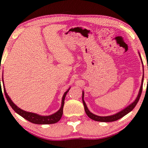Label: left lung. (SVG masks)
<instances>
[{
	"instance_id": "obj_1",
	"label": "left lung",
	"mask_w": 148,
	"mask_h": 148,
	"mask_svg": "<svg viewBox=\"0 0 148 148\" xmlns=\"http://www.w3.org/2000/svg\"><path fill=\"white\" fill-rule=\"evenodd\" d=\"M141 57V56H140ZM143 79H142V82H141V88H140L139 90V92H138V95L136 97V99H135V101L133 102L132 103H131L130 105H129L127 108H125V109H123V110H121V112L116 113V114H114V115H111V116H97L95 115V114H92V112H90V111L88 110V108H87L86 105V103L84 100V92H82V101H83V104L84 106V110L85 112L86 113V114L88 115V117H90L91 119L95 120V121H101V122H111V121H116V120L119 119L123 116H124L125 114H127V113H129L130 111H132L134 108L136 106V105L137 104L138 100L140 99V97H141V92H142V89H143Z\"/></svg>"
}]
</instances>
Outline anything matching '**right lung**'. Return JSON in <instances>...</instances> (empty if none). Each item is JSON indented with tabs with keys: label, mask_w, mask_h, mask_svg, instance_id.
I'll return each mask as SVG.
<instances>
[{
	"label": "right lung",
	"mask_w": 148,
	"mask_h": 148,
	"mask_svg": "<svg viewBox=\"0 0 148 148\" xmlns=\"http://www.w3.org/2000/svg\"><path fill=\"white\" fill-rule=\"evenodd\" d=\"M0 86H1V91L2 90L1 88V79H0ZM3 88H4V92L5 95V97H6V99L8 101V103H10V105L11 106V107L12 108L13 110L16 113H18L19 115H21V116H23L24 119H27V121L32 122L33 123H36V124H52V123H57L58 121H59L61 119L62 116L63 114V107H64V99L66 95L67 94V92H69V90H67L64 94V95L62 97V106L61 108L58 112H56L54 114H51V115L49 116H40L39 114H35V113H32V112H26V111L21 110V108H19L18 106L14 104L13 103L12 100L10 98V97L8 96V95L6 92V90L5 89V86H3Z\"/></svg>",
	"instance_id": "right-lung-1"
}]
</instances>
